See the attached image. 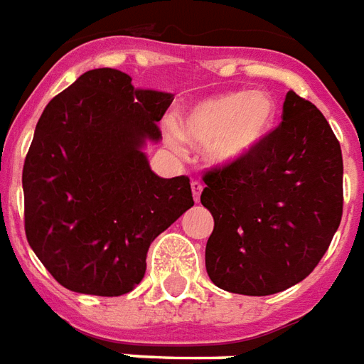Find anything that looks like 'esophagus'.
Segmentation results:
<instances>
[{"label": "esophagus", "instance_id": "1", "mask_svg": "<svg viewBox=\"0 0 364 364\" xmlns=\"http://www.w3.org/2000/svg\"><path fill=\"white\" fill-rule=\"evenodd\" d=\"M191 188H193L194 202L200 200V194H202V188H204V185H202V183L198 181V179H193V181H191Z\"/></svg>", "mask_w": 364, "mask_h": 364}]
</instances>
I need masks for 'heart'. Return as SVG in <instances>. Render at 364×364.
<instances>
[{"instance_id": "b5f03b06", "label": "heart", "mask_w": 364, "mask_h": 364, "mask_svg": "<svg viewBox=\"0 0 364 364\" xmlns=\"http://www.w3.org/2000/svg\"><path fill=\"white\" fill-rule=\"evenodd\" d=\"M274 110L265 91H231L188 107L177 118V133L185 141L206 145L212 162L229 164L262 143L273 126ZM179 137H170L176 149Z\"/></svg>"}]
</instances>
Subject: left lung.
<instances>
[{
    "label": "left lung",
    "instance_id": "obj_1",
    "mask_svg": "<svg viewBox=\"0 0 364 364\" xmlns=\"http://www.w3.org/2000/svg\"><path fill=\"white\" fill-rule=\"evenodd\" d=\"M202 179L200 202L213 215L206 271L227 292L269 296L298 284L342 221V149L323 112L294 91L254 151Z\"/></svg>",
    "mask_w": 364,
    "mask_h": 364
}]
</instances>
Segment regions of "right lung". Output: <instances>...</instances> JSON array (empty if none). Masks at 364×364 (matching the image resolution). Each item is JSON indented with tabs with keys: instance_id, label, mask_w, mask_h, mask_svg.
Masks as SVG:
<instances>
[{
	"instance_id": "add662e5",
	"label": "right lung",
	"mask_w": 364,
	"mask_h": 364,
	"mask_svg": "<svg viewBox=\"0 0 364 364\" xmlns=\"http://www.w3.org/2000/svg\"><path fill=\"white\" fill-rule=\"evenodd\" d=\"M173 95L135 90L114 68L82 74L53 97L22 168L24 231L53 279L72 292L122 296L143 281L154 238L194 206L187 176L151 170Z\"/></svg>"
}]
</instances>
